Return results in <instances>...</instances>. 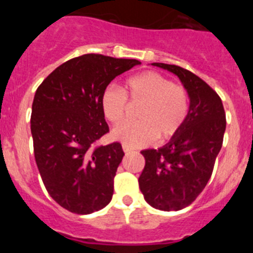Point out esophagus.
Segmentation results:
<instances>
[{"mask_svg": "<svg viewBox=\"0 0 253 253\" xmlns=\"http://www.w3.org/2000/svg\"><path fill=\"white\" fill-rule=\"evenodd\" d=\"M123 151H124L125 153H129V152H131V151H133V149H131L130 147H128V146H125V144H123Z\"/></svg>", "mask_w": 253, "mask_h": 253, "instance_id": "1", "label": "esophagus"}]
</instances>
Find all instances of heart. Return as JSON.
I'll use <instances>...</instances> for the list:
<instances>
[{"instance_id":"obj_1","label":"heart","mask_w":253,"mask_h":253,"mask_svg":"<svg viewBox=\"0 0 253 253\" xmlns=\"http://www.w3.org/2000/svg\"><path fill=\"white\" fill-rule=\"evenodd\" d=\"M125 91L134 101L144 105L138 114V123H124L113 130V138L128 147L147 146L158 137L169 140L181 130L189 115V93L180 84L153 71L138 73L125 81ZM100 106L106 120L119 124L126 111V95L119 87L107 86L100 97Z\"/></svg>"}]
</instances>
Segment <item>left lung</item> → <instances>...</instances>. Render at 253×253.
Listing matches in <instances>:
<instances>
[{
    "label": "left lung",
    "instance_id": "8db88e82",
    "mask_svg": "<svg viewBox=\"0 0 253 253\" xmlns=\"http://www.w3.org/2000/svg\"><path fill=\"white\" fill-rule=\"evenodd\" d=\"M180 78L189 93V115L167 144L144 149L139 189L151 207L163 211L190 205L207 186L223 144L225 113L218 93L198 76L173 64L152 63Z\"/></svg>",
    "mask_w": 253,
    "mask_h": 253
}]
</instances>
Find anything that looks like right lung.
<instances>
[{
  "mask_svg": "<svg viewBox=\"0 0 253 253\" xmlns=\"http://www.w3.org/2000/svg\"><path fill=\"white\" fill-rule=\"evenodd\" d=\"M138 64L84 54L60 64L35 92L30 128L38 169L49 195L72 213L91 214L111 202L124 152L118 142L91 149L109 131L100 97Z\"/></svg>",
  "mask_w": 253,
  "mask_h": 253,
  "instance_id": "add662e5",
  "label": "right lung"
}]
</instances>
